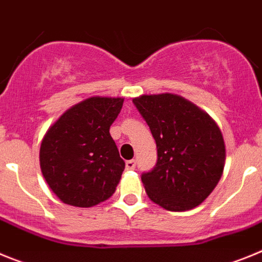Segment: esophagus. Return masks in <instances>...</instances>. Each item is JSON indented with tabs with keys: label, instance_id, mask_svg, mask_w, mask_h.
<instances>
[{
	"label": "esophagus",
	"instance_id": "esophagus-1",
	"mask_svg": "<svg viewBox=\"0 0 262 262\" xmlns=\"http://www.w3.org/2000/svg\"><path fill=\"white\" fill-rule=\"evenodd\" d=\"M136 166V161L135 160H128V161H126V169L127 170H134Z\"/></svg>",
	"mask_w": 262,
	"mask_h": 262
}]
</instances>
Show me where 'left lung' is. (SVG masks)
I'll return each instance as SVG.
<instances>
[{
  "label": "left lung",
  "instance_id": "left-lung-1",
  "mask_svg": "<svg viewBox=\"0 0 262 262\" xmlns=\"http://www.w3.org/2000/svg\"><path fill=\"white\" fill-rule=\"evenodd\" d=\"M149 126L157 163L142 174L148 196L169 211H186L203 202L222 177L226 145L207 113L176 94L133 99Z\"/></svg>",
  "mask_w": 262,
  "mask_h": 262
}]
</instances>
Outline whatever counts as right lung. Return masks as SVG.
Returning <instances> with one entry per match:
<instances>
[{
    "instance_id": "add662e5",
    "label": "right lung",
    "mask_w": 262,
    "mask_h": 262,
    "mask_svg": "<svg viewBox=\"0 0 262 262\" xmlns=\"http://www.w3.org/2000/svg\"><path fill=\"white\" fill-rule=\"evenodd\" d=\"M122 106L123 98L92 97L48 128L39 152L40 169L61 202L92 207L114 194L124 161L108 129Z\"/></svg>"
}]
</instances>
